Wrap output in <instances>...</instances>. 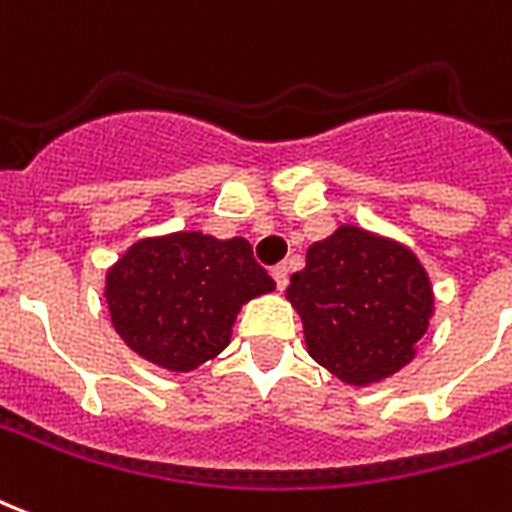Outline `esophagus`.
Returning a JSON list of instances; mask_svg holds the SVG:
<instances>
[{"label":"esophagus","mask_w":512,"mask_h":512,"mask_svg":"<svg viewBox=\"0 0 512 512\" xmlns=\"http://www.w3.org/2000/svg\"><path fill=\"white\" fill-rule=\"evenodd\" d=\"M271 276H274L276 287H279V290H285V287H287V266H285V263H279V266L271 268Z\"/></svg>","instance_id":"1"}]
</instances>
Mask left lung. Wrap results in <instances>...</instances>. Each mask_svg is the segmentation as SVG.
Returning a JSON list of instances; mask_svg holds the SVG:
<instances>
[{"label":"left lung","mask_w":512,"mask_h":512,"mask_svg":"<svg viewBox=\"0 0 512 512\" xmlns=\"http://www.w3.org/2000/svg\"><path fill=\"white\" fill-rule=\"evenodd\" d=\"M287 298L309 355L350 385L391 377L415 358L429 328V276L407 246L342 225L306 252Z\"/></svg>","instance_id":"1"}]
</instances>
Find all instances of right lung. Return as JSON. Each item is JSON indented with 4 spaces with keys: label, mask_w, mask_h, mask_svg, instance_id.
<instances>
[{
    "label": "right lung",
    "mask_w": 512,
    "mask_h": 512,
    "mask_svg": "<svg viewBox=\"0 0 512 512\" xmlns=\"http://www.w3.org/2000/svg\"><path fill=\"white\" fill-rule=\"evenodd\" d=\"M274 279L244 238L170 233L132 244L108 271L111 323L130 350L170 372H189L225 350L238 309Z\"/></svg>",
    "instance_id": "obj_1"
}]
</instances>
